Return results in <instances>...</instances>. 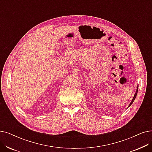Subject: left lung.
Segmentation results:
<instances>
[{"mask_svg": "<svg viewBox=\"0 0 152 152\" xmlns=\"http://www.w3.org/2000/svg\"><path fill=\"white\" fill-rule=\"evenodd\" d=\"M138 86H137V90H136L135 93V94H134V97H133V99H132V100L131 102L130 103V104H129V106H130V105H132V104L133 103V102H134V100H135V97H136V96H137V92H138Z\"/></svg>", "mask_w": 152, "mask_h": 152, "instance_id": "1", "label": "left lung"}]
</instances>
